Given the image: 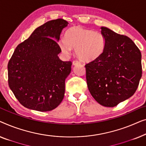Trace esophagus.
<instances>
[{
  "mask_svg": "<svg viewBox=\"0 0 146 146\" xmlns=\"http://www.w3.org/2000/svg\"><path fill=\"white\" fill-rule=\"evenodd\" d=\"M79 63H80V62H79V61H77V60H75V61H73V65H78V64H79Z\"/></svg>",
  "mask_w": 146,
  "mask_h": 146,
  "instance_id": "esophagus-1",
  "label": "esophagus"
}]
</instances>
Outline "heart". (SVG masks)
<instances>
[{"mask_svg": "<svg viewBox=\"0 0 146 146\" xmlns=\"http://www.w3.org/2000/svg\"><path fill=\"white\" fill-rule=\"evenodd\" d=\"M58 46L65 55L75 48L77 56L81 60L92 61L98 58L105 48V38L102 32L80 26L67 30L65 38L58 40Z\"/></svg>", "mask_w": 146, "mask_h": 146, "instance_id": "1", "label": "heart"}]
</instances>
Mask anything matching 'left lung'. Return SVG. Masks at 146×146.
<instances>
[{"instance_id": "8db88e82", "label": "left lung", "mask_w": 146, "mask_h": 146, "mask_svg": "<svg viewBox=\"0 0 146 146\" xmlns=\"http://www.w3.org/2000/svg\"><path fill=\"white\" fill-rule=\"evenodd\" d=\"M102 54L85 65L88 89L100 104L114 107L135 93L141 77V54L128 36L100 27Z\"/></svg>"}]
</instances>
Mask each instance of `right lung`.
I'll return each instance as SVG.
<instances>
[{
    "mask_svg": "<svg viewBox=\"0 0 146 146\" xmlns=\"http://www.w3.org/2000/svg\"><path fill=\"white\" fill-rule=\"evenodd\" d=\"M68 24L61 18L47 22L14 50L8 64L9 85L24 107L50 111L63 100L72 63L59 59L57 42Z\"/></svg>",
    "mask_w": 146,
    "mask_h": 146,
    "instance_id": "obj_1",
    "label": "right lung"
}]
</instances>
